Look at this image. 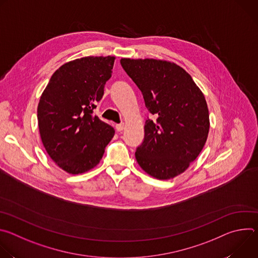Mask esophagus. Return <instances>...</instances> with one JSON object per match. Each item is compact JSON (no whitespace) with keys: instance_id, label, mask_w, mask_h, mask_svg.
<instances>
[{"instance_id":"obj_1","label":"esophagus","mask_w":258,"mask_h":258,"mask_svg":"<svg viewBox=\"0 0 258 258\" xmlns=\"http://www.w3.org/2000/svg\"><path fill=\"white\" fill-rule=\"evenodd\" d=\"M123 128H124V124L123 123H118V124L115 125V130L117 132H121V131H123Z\"/></svg>"}]
</instances>
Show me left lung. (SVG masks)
I'll use <instances>...</instances> for the list:
<instances>
[{"instance_id": "left-lung-1", "label": "left lung", "mask_w": 258, "mask_h": 258, "mask_svg": "<svg viewBox=\"0 0 258 258\" xmlns=\"http://www.w3.org/2000/svg\"><path fill=\"white\" fill-rule=\"evenodd\" d=\"M121 66L141 90L157 118L146 120L145 138L136 151L141 168L157 179L185 171L198 157L209 132L205 97L189 73L173 62L121 58Z\"/></svg>"}]
</instances>
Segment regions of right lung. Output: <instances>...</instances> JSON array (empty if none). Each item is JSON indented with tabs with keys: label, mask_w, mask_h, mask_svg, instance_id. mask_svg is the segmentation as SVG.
Here are the masks:
<instances>
[{
	"label": "right lung",
	"mask_w": 258,
	"mask_h": 258,
	"mask_svg": "<svg viewBox=\"0 0 258 258\" xmlns=\"http://www.w3.org/2000/svg\"><path fill=\"white\" fill-rule=\"evenodd\" d=\"M115 57L88 56L59 67L44 90L38 106L43 145L64 171L80 174L102 159L114 128L93 114L111 78Z\"/></svg>",
	"instance_id": "right-lung-1"
}]
</instances>
